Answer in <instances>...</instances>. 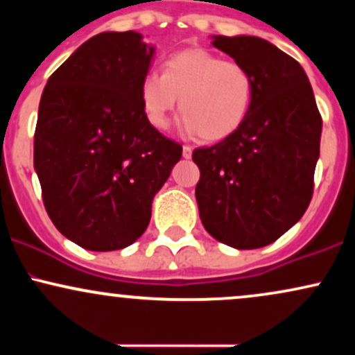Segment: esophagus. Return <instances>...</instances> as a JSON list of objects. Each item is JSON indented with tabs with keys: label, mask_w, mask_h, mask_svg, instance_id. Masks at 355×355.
<instances>
[{
	"label": "esophagus",
	"mask_w": 355,
	"mask_h": 355,
	"mask_svg": "<svg viewBox=\"0 0 355 355\" xmlns=\"http://www.w3.org/2000/svg\"><path fill=\"white\" fill-rule=\"evenodd\" d=\"M182 155H183V158H190L191 157V146H189V145L183 146Z\"/></svg>",
	"instance_id": "1"
}]
</instances>
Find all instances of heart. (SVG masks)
Instances as JSON below:
<instances>
[{"instance_id":"heart-1","label":"heart","mask_w":355,"mask_h":355,"mask_svg":"<svg viewBox=\"0 0 355 355\" xmlns=\"http://www.w3.org/2000/svg\"><path fill=\"white\" fill-rule=\"evenodd\" d=\"M252 73L239 61H225L205 48H189L168 56L164 75L148 71L140 83V103L150 125L170 126L180 100L183 128L207 141L230 137L242 126L254 103Z\"/></svg>"}]
</instances>
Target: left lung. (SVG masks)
Instances as JSON below:
<instances>
[{
	"instance_id": "obj_1",
	"label": "left lung",
	"mask_w": 355,
	"mask_h": 355,
	"mask_svg": "<svg viewBox=\"0 0 355 355\" xmlns=\"http://www.w3.org/2000/svg\"><path fill=\"white\" fill-rule=\"evenodd\" d=\"M215 48L254 76L242 126L193 150L200 220L214 239L240 250L282 237L307 210L320 153L322 118L304 68L257 36H211Z\"/></svg>"
}]
</instances>
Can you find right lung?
<instances>
[{
  "mask_svg": "<svg viewBox=\"0 0 355 355\" xmlns=\"http://www.w3.org/2000/svg\"><path fill=\"white\" fill-rule=\"evenodd\" d=\"M137 31L85 42L48 78L33 162L51 222L95 252L132 245L152 202L180 160L182 145L146 120L140 83L155 48Z\"/></svg>",
  "mask_w": 355,
  "mask_h": 355,
  "instance_id": "1",
  "label": "right lung"
}]
</instances>
